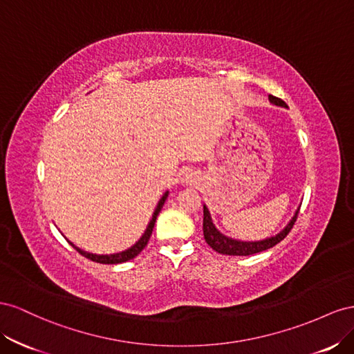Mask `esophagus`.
Returning <instances> with one entry per match:
<instances>
[{
    "label": "esophagus",
    "instance_id": "esophagus-1",
    "mask_svg": "<svg viewBox=\"0 0 354 354\" xmlns=\"http://www.w3.org/2000/svg\"><path fill=\"white\" fill-rule=\"evenodd\" d=\"M184 176H185V179H191V174H184Z\"/></svg>",
    "mask_w": 354,
    "mask_h": 354
}]
</instances>
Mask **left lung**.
I'll use <instances>...</instances> for the list:
<instances>
[{"label":"left lung","mask_w":354,"mask_h":354,"mask_svg":"<svg viewBox=\"0 0 354 354\" xmlns=\"http://www.w3.org/2000/svg\"><path fill=\"white\" fill-rule=\"evenodd\" d=\"M268 99H270L271 104L279 105V106H286L283 100L276 97V96L270 95ZM298 212H299V209L295 212V215H294V218L290 219L289 224L283 230H281L279 234L272 236L270 239H266V240H259V241H240V240H234V239H230L224 234H221L219 231L216 230V227L214 225V222H212V218H210L207 207L203 206V234H205V240L212 249L218 252V254H222V255H233V257L254 255V254H258V252L267 250L272 246H276L279 241L283 240L289 234V231L292 230V227H294L295 221L298 218Z\"/></svg>","instance_id":"obj_1"}]
</instances>
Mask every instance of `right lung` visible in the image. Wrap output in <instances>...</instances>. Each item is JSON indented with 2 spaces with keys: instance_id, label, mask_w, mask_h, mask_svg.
<instances>
[{
  "instance_id": "right-lung-1",
  "label": "right lung",
  "mask_w": 354,
  "mask_h": 354,
  "mask_svg": "<svg viewBox=\"0 0 354 354\" xmlns=\"http://www.w3.org/2000/svg\"><path fill=\"white\" fill-rule=\"evenodd\" d=\"M167 196H169V191H166V193L163 194V197L160 198L158 205H157V207H156V210H154V215H153V218H151L149 224H148V227H147V230H145V233L142 234V237H140L132 248H129V249H126V250H123V252H118V254H111V255H96V254H88V252H86V250H83V249L77 248L75 245L71 243L69 240H68V243H69L71 246H73V248L78 252L80 255H83V257L88 258L90 261L99 262V264H120V262H126V261L133 259V258H135V257H138V255L140 254V252L144 250V248L147 246V243H148V240H149L151 234H153V228H154V224H156V219H157V216H158V214H160L161 207H163V205H165V201H166Z\"/></svg>"
}]
</instances>
